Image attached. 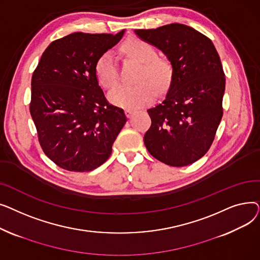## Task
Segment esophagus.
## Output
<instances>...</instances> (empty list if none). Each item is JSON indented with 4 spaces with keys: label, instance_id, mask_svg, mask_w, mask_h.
I'll return each instance as SVG.
<instances>
[{
    "label": "esophagus",
    "instance_id": "esophagus-1",
    "mask_svg": "<svg viewBox=\"0 0 260 260\" xmlns=\"http://www.w3.org/2000/svg\"><path fill=\"white\" fill-rule=\"evenodd\" d=\"M125 115L127 116V117H131L134 113H135V111H134V109H131V108H125Z\"/></svg>",
    "mask_w": 260,
    "mask_h": 260
}]
</instances>
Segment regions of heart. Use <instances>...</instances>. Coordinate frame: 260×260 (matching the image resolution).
<instances>
[{
	"mask_svg": "<svg viewBox=\"0 0 260 260\" xmlns=\"http://www.w3.org/2000/svg\"><path fill=\"white\" fill-rule=\"evenodd\" d=\"M122 50L127 57L142 64L138 77L140 84H119L108 93V99L123 107L145 105L155 97V88L161 91L169 86L173 76L172 64L168 59L158 57L155 47L139 38L127 39L122 45ZM94 73L102 87L108 89L116 85L119 79V68L112 51H105L98 58Z\"/></svg>",
	"mask_w": 260,
	"mask_h": 260,
	"instance_id": "heart-1",
	"label": "heart"
}]
</instances>
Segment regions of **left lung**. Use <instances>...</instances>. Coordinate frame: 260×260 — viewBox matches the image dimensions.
<instances>
[{
	"mask_svg": "<svg viewBox=\"0 0 260 260\" xmlns=\"http://www.w3.org/2000/svg\"><path fill=\"white\" fill-rule=\"evenodd\" d=\"M161 49L173 66L170 89L147 109L152 124L144 144L153 157L171 167H185L210 149L223 115L225 78L212 41L183 24L135 30Z\"/></svg>",
	"mask_w": 260,
	"mask_h": 260,
	"instance_id": "obj_1",
	"label": "left lung"
}]
</instances>
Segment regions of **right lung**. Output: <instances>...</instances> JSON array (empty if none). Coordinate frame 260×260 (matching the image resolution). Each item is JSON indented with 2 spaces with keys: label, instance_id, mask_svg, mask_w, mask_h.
Wrapping results in <instances>:
<instances>
[{
  "label": "right lung",
  "instance_id": "1",
  "mask_svg": "<svg viewBox=\"0 0 260 260\" xmlns=\"http://www.w3.org/2000/svg\"><path fill=\"white\" fill-rule=\"evenodd\" d=\"M117 35L75 32L51 42L31 78L29 111L44 154L70 172H90L112 154L126 117L109 103L95 77Z\"/></svg>",
  "mask_w": 260,
  "mask_h": 260
}]
</instances>
